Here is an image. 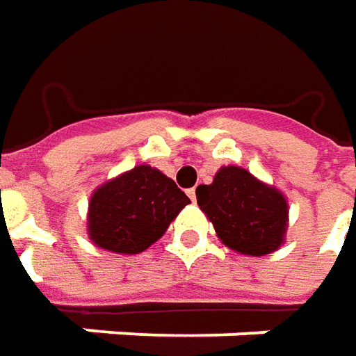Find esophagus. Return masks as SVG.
<instances>
[{"label": "esophagus", "mask_w": 356, "mask_h": 356, "mask_svg": "<svg viewBox=\"0 0 356 356\" xmlns=\"http://www.w3.org/2000/svg\"><path fill=\"white\" fill-rule=\"evenodd\" d=\"M187 195H189L191 201L197 202V191H195V189H189V191H187Z\"/></svg>", "instance_id": "esophagus-1"}]
</instances>
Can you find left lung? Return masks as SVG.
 Wrapping results in <instances>:
<instances>
[{"mask_svg": "<svg viewBox=\"0 0 356 356\" xmlns=\"http://www.w3.org/2000/svg\"><path fill=\"white\" fill-rule=\"evenodd\" d=\"M197 202L230 250L264 256L286 242L288 199L242 167H220L211 185L197 187Z\"/></svg>", "mask_w": 356, "mask_h": 356, "instance_id": "8db88e82", "label": "left lung"}]
</instances>
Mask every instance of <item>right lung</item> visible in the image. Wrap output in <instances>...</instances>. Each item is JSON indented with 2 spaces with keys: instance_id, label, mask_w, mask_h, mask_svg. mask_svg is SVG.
Here are the masks:
<instances>
[{
  "instance_id": "1",
  "label": "right lung",
  "mask_w": 356,
  "mask_h": 356,
  "mask_svg": "<svg viewBox=\"0 0 356 356\" xmlns=\"http://www.w3.org/2000/svg\"><path fill=\"white\" fill-rule=\"evenodd\" d=\"M189 197L152 165H136L94 189L86 230L94 246L140 254L165 234Z\"/></svg>"
}]
</instances>
